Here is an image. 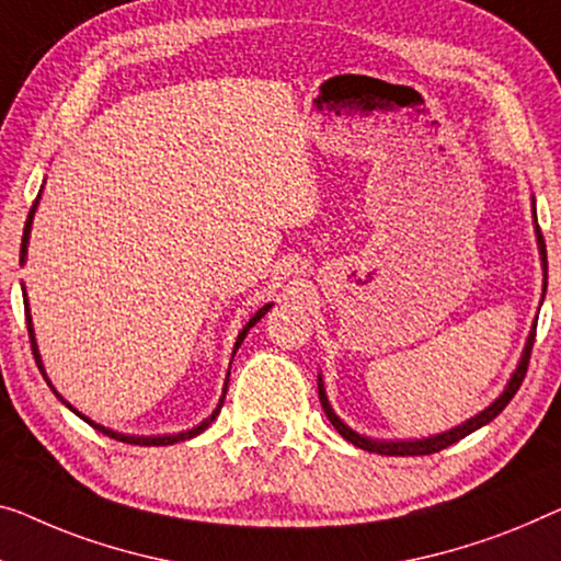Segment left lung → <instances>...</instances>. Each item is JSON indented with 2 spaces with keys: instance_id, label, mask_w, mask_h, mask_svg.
I'll list each match as a JSON object with an SVG mask.
<instances>
[{
  "instance_id": "1",
  "label": "left lung",
  "mask_w": 561,
  "mask_h": 561,
  "mask_svg": "<svg viewBox=\"0 0 561 561\" xmlns=\"http://www.w3.org/2000/svg\"><path fill=\"white\" fill-rule=\"evenodd\" d=\"M534 216H537V211H534ZM537 239H539V252H541V264H545V272H547V244H545V237H541V229L537 224ZM547 289V284H545ZM534 337H537V324H534V330L529 334V340H526V347H524V355H522V363L519 367H516L514 378L508 380L506 390L501 392V398H496L494 403H491L486 411L479 413L476 417H471V421H466L463 425H458V428L448 431V433H440V436H433V438H423V440H370L365 436H357L355 431H350L345 423L340 421L337 415L332 413V408L328 403V398H324V388H322V378H320V403L324 408V413H328L330 423L337 428V433L345 440L353 443V446L363 448V450H370V454H380V456H428V454H438V450L454 446L456 440L466 438L468 433L479 431L481 425H486L494 421V417L504 411V408L508 405V400H512L516 396V390L522 388V382L526 378V370H529V360H531V347H534Z\"/></svg>"
}]
</instances>
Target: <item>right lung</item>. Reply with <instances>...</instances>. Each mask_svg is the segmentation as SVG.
<instances>
[{
    "label": "right lung",
    "instance_id": "add662e5",
    "mask_svg": "<svg viewBox=\"0 0 561 561\" xmlns=\"http://www.w3.org/2000/svg\"><path fill=\"white\" fill-rule=\"evenodd\" d=\"M39 198V196H37ZM37 198H35V204H32V208H30V216H27V224H24V237H22V247H20V262H24V254H27V239H30V227H32V216H35V206H37ZM24 299H27V295H24ZM270 307L272 305H264L262 309H259V312L252 317V320H249L247 322V328L244 330H241L239 332V337H237V347H233V353H237V350H239V345H241V342H244V337H247V332L249 330H252L254 328V324L259 322V320H262V317L266 314V312H270ZM24 317H27V332H30V342H32V355H35V363H37V367H39V370H42V375H45V367H42V360H39V353H37V345H35V334H32V317H30V309L27 307H24ZM45 380H47V375H45ZM47 386H49V380H47ZM49 388H53V386H49ZM55 390V388H53ZM55 396L57 398H60V392H55ZM224 398H227V388H224V396H221V400H219V405H216V411L211 413V415H208L206 417V421L204 423H201V425H196V428H191V431H186V433H175V436H156V438H140V436H123V433H115V431H111V428H103V425H98V423H93V421H90V417H85V415H80L78 411H75V408L70 405V403H65V400H62V403L67 405V408H70V411H75V413H78L80 417H82V421H85V423H90V425H93V428L95 431H100V433H105V436L107 438H115V440H123V443H133V446H171V443H179V440H186V438H194V436H198V433L201 431H206L208 428V425H211V421H214V417L216 415H219V411H221V405H224Z\"/></svg>",
    "mask_w": 561,
    "mask_h": 561
}]
</instances>
